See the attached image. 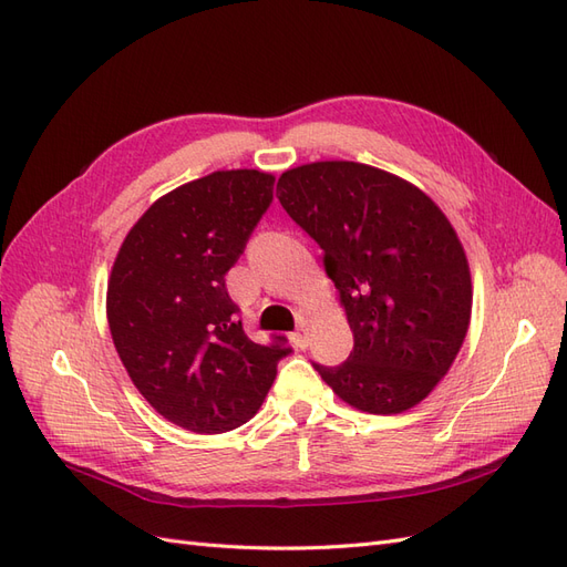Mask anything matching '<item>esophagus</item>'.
Listing matches in <instances>:
<instances>
[{"label":"esophagus","instance_id":"esophagus-1","mask_svg":"<svg viewBox=\"0 0 567 567\" xmlns=\"http://www.w3.org/2000/svg\"><path fill=\"white\" fill-rule=\"evenodd\" d=\"M290 340H293V346H296L298 350H305V348H307V336H305V329L296 331L293 336H290Z\"/></svg>","mask_w":567,"mask_h":567}]
</instances>
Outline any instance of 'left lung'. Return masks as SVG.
<instances>
[{
    "instance_id": "obj_1",
    "label": "left lung",
    "mask_w": 567,
    "mask_h": 567,
    "mask_svg": "<svg viewBox=\"0 0 567 567\" xmlns=\"http://www.w3.org/2000/svg\"><path fill=\"white\" fill-rule=\"evenodd\" d=\"M277 196L323 250L354 336L348 362L315 369L359 411L416 406L471 323V269L450 219L419 186L352 161L286 169Z\"/></svg>"
}]
</instances>
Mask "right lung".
<instances>
[{
    "label": "right lung",
    "instance_id": "add662e5",
    "mask_svg": "<svg viewBox=\"0 0 567 567\" xmlns=\"http://www.w3.org/2000/svg\"><path fill=\"white\" fill-rule=\"evenodd\" d=\"M274 175L217 169L158 198L117 250L106 293L113 346L163 419L215 435L250 421L286 338L252 342L225 274L267 213Z\"/></svg>",
    "mask_w": 567,
    "mask_h": 567
}]
</instances>
